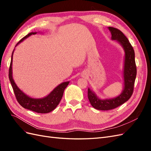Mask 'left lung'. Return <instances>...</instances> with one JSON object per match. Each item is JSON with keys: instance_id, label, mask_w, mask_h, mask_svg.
Here are the masks:
<instances>
[{"instance_id": "1", "label": "left lung", "mask_w": 151, "mask_h": 151, "mask_svg": "<svg viewBox=\"0 0 151 151\" xmlns=\"http://www.w3.org/2000/svg\"><path fill=\"white\" fill-rule=\"evenodd\" d=\"M111 32V40H116L122 47L125 52L123 62V89L118 96L113 98L100 99L93 91L88 88V97L92 106L99 110H109L120 106L130 99L133 93L137 75L135 52L129 40L122 32L113 27H108Z\"/></svg>"}]
</instances>
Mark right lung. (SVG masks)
I'll use <instances>...</instances> for the list:
<instances>
[{"instance_id":"1","label":"right lung","mask_w":151,"mask_h":151,"mask_svg":"<svg viewBox=\"0 0 151 151\" xmlns=\"http://www.w3.org/2000/svg\"><path fill=\"white\" fill-rule=\"evenodd\" d=\"M36 33H37V32H31V33H29L26 36H24L23 38H22L17 43L16 47L22 42H23L25 39L28 38L29 36L32 35H35ZM14 50L15 48L14 49L11 56V61L9 67V81L11 83L17 101L21 104V106H22L25 109H29V110L36 113H48L51 112L54 109L56 108L59 103H60L63 96L64 90L67 88L68 84H69V81L63 82V83L60 84L45 97H43L42 98H33L29 97V96L22 92L18 88L17 86L15 83L13 79L12 66L13 53Z\"/></svg>"}]
</instances>
